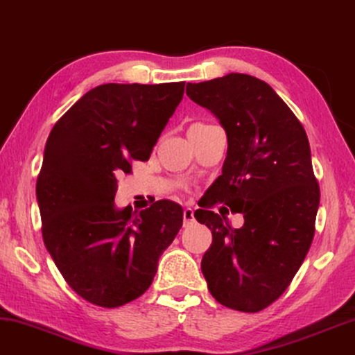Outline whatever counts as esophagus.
<instances>
[{
	"instance_id": "34e87169",
	"label": "esophagus",
	"mask_w": 355,
	"mask_h": 355,
	"mask_svg": "<svg viewBox=\"0 0 355 355\" xmlns=\"http://www.w3.org/2000/svg\"><path fill=\"white\" fill-rule=\"evenodd\" d=\"M194 210L191 207H187L183 210V225L184 226H189L194 223Z\"/></svg>"
}]
</instances>
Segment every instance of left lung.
<instances>
[{
  "mask_svg": "<svg viewBox=\"0 0 355 355\" xmlns=\"http://www.w3.org/2000/svg\"><path fill=\"white\" fill-rule=\"evenodd\" d=\"M187 95L214 113L228 137L221 175L194 211L211 231L200 269L220 304L258 313L287 290L313 244L320 189L308 135L255 76L230 73L188 83ZM218 202L245 215L242 229L208 210Z\"/></svg>",
  "mask_w": 355,
  "mask_h": 355,
  "instance_id": "left-lung-1",
  "label": "left lung"
}]
</instances>
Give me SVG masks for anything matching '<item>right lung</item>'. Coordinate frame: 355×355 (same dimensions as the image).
I'll list each match as a JSON object with an SVG mask.
<instances>
[{"label": "right lung", "instance_id": "right-lung-1", "mask_svg": "<svg viewBox=\"0 0 355 355\" xmlns=\"http://www.w3.org/2000/svg\"><path fill=\"white\" fill-rule=\"evenodd\" d=\"M184 83L102 84L52 127L36 182L42 239L63 279L89 303L118 308L144 295L183 209L157 200L116 209L121 172L148 161Z\"/></svg>", "mask_w": 355, "mask_h": 355}]
</instances>
